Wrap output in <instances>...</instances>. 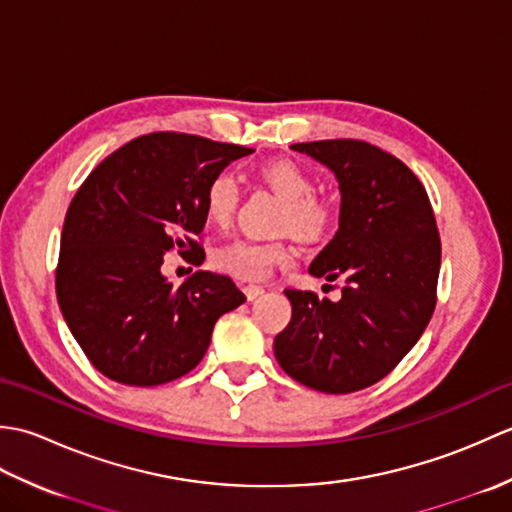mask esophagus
<instances>
[{
    "instance_id": "34e87169",
    "label": "esophagus",
    "mask_w": 512,
    "mask_h": 512,
    "mask_svg": "<svg viewBox=\"0 0 512 512\" xmlns=\"http://www.w3.org/2000/svg\"><path fill=\"white\" fill-rule=\"evenodd\" d=\"M244 295H246L248 301H255V299H259V297L264 295V288L262 286H255V284H248V286H244Z\"/></svg>"
}]
</instances>
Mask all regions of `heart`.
<instances>
[{
	"instance_id": "b5f03b06",
	"label": "heart",
	"mask_w": 512,
	"mask_h": 512,
	"mask_svg": "<svg viewBox=\"0 0 512 512\" xmlns=\"http://www.w3.org/2000/svg\"><path fill=\"white\" fill-rule=\"evenodd\" d=\"M259 176L284 202L281 226L301 239H314L330 226L332 211L323 200L314 198V182L310 173L292 160H275L262 167ZM239 200V184L233 173L222 171L209 180L204 189V215L215 226H226L233 220ZM292 248L284 242H257L237 237L217 246L211 264L224 275L242 281H262L279 266L292 264Z\"/></svg>"
}]
</instances>
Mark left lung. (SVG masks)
I'll return each mask as SVG.
<instances>
[{
  "label": "left lung",
  "instance_id": "obj_1",
  "mask_svg": "<svg viewBox=\"0 0 512 512\" xmlns=\"http://www.w3.org/2000/svg\"><path fill=\"white\" fill-rule=\"evenodd\" d=\"M292 149L328 167L341 191L339 231L308 273L345 277L339 301L286 290L292 317L275 336L281 369L325 394L378 383L418 343L436 308L440 235L422 182L363 140Z\"/></svg>",
  "mask_w": 512,
  "mask_h": 512
}]
</instances>
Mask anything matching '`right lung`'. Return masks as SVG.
<instances>
[{
	"label": "right lung",
	"instance_id": "obj_1",
	"mask_svg": "<svg viewBox=\"0 0 512 512\" xmlns=\"http://www.w3.org/2000/svg\"><path fill=\"white\" fill-rule=\"evenodd\" d=\"M253 149L156 132L96 167L65 213L57 266L63 319L90 363L123 385L154 387L202 361L215 321L246 297L198 270L182 286L160 273L169 250L204 262L206 184Z\"/></svg>",
	"mask_w": 512,
	"mask_h": 512
}]
</instances>
